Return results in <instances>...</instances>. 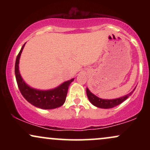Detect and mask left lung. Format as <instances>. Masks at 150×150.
Here are the masks:
<instances>
[{"label": "left lung", "instance_id": "obj_1", "mask_svg": "<svg viewBox=\"0 0 150 150\" xmlns=\"http://www.w3.org/2000/svg\"><path fill=\"white\" fill-rule=\"evenodd\" d=\"M135 89V88L131 92L126 94V95L123 96V97L113 99H101V98L97 97V96L94 95L93 93L91 92L87 87V89H86V92H87V97H88L89 101H90V102L92 103V104L94 105V106L101 108H111L114 107V106H118V105L121 104L122 102H123L125 99H128V98L131 95Z\"/></svg>", "mask_w": 150, "mask_h": 150}]
</instances>
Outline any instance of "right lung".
<instances>
[{
  "label": "right lung",
  "instance_id": "1",
  "mask_svg": "<svg viewBox=\"0 0 150 150\" xmlns=\"http://www.w3.org/2000/svg\"><path fill=\"white\" fill-rule=\"evenodd\" d=\"M25 44L22 46L17 56L15 66V77L22 95L31 104L42 109H53L60 107L65 103L68 87L74 78L65 81L58 87L48 90H41L31 87L22 79L19 70L20 56Z\"/></svg>",
  "mask_w": 150,
  "mask_h": 150
}]
</instances>
